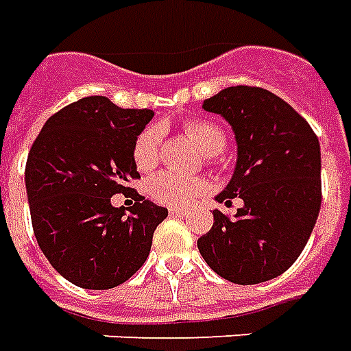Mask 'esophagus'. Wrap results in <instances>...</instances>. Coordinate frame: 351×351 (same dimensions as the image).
Wrapping results in <instances>:
<instances>
[{
  "label": "esophagus",
  "mask_w": 351,
  "mask_h": 351,
  "mask_svg": "<svg viewBox=\"0 0 351 351\" xmlns=\"http://www.w3.org/2000/svg\"><path fill=\"white\" fill-rule=\"evenodd\" d=\"M170 215H173V217H185V215H187V210H180V208H171Z\"/></svg>",
  "instance_id": "obj_1"
}]
</instances>
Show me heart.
I'll use <instances>...</instances> for the list:
<instances>
[{"label":"heart","mask_w":351,"mask_h":351,"mask_svg":"<svg viewBox=\"0 0 351 351\" xmlns=\"http://www.w3.org/2000/svg\"><path fill=\"white\" fill-rule=\"evenodd\" d=\"M185 132L198 147L208 155H217L227 145L225 132L210 121H189ZM160 155V128L147 126L138 134L132 149V158L138 170H149L158 162ZM210 191V183L204 178L181 176L176 171H158L147 181V195L158 204L171 208H187L196 198Z\"/></svg>","instance_id":"obj_1"}]
</instances>
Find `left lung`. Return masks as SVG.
Segmentation results:
<instances>
[{"label":"left lung","instance_id":"8db88e82","mask_svg":"<svg viewBox=\"0 0 351 351\" xmlns=\"http://www.w3.org/2000/svg\"><path fill=\"white\" fill-rule=\"evenodd\" d=\"M202 108L225 117L238 143L232 180L217 196L242 198L234 217L213 210L198 238L208 267L238 285L268 282L299 259L322 208L319 141L287 101L259 86H228Z\"/></svg>","mask_w":351,"mask_h":351}]
</instances>
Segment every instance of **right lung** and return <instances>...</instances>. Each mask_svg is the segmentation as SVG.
Returning a JSON list of instances; mask_svg holds the SVG:
<instances>
[{"instance_id": "add662e5", "label": "right lung", "mask_w": 351, "mask_h": 351, "mask_svg": "<svg viewBox=\"0 0 351 351\" xmlns=\"http://www.w3.org/2000/svg\"><path fill=\"white\" fill-rule=\"evenodd\" d=\"M151 109H123L104 96L69 104L45 123L26 162L32 227L54 270L83 289H113L147 261L168 210L132 191L134 206L113 208L140 173L134 141Z\"/></svg>"}]
</instances>
